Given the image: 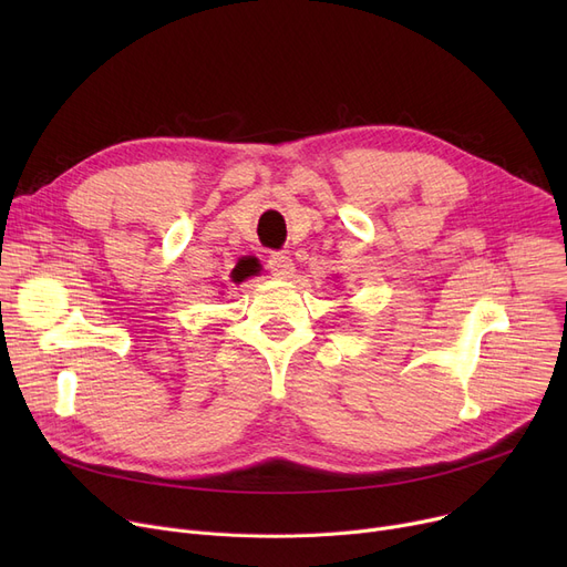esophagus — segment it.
Returning <instances> with one entry per match:
<instances>
[{
	"label": "esophagus",
	"mask_w": 567,
	"mask_h": 567,
	"mask_svg": "<svg viewBox=\"0 0 567 567\" xmlns=\"http://www.w3.org/2000/svg\"><path fill=\"white\" fill-rule=\"evenodd\" d=\"M266 264H268V271H271L276 278H282V280L291 278L293 271H296L291 257H287L285 252H271V255H268Z\"/></svg>",
	"instance_id": "34e87169"
}]
</instances>
